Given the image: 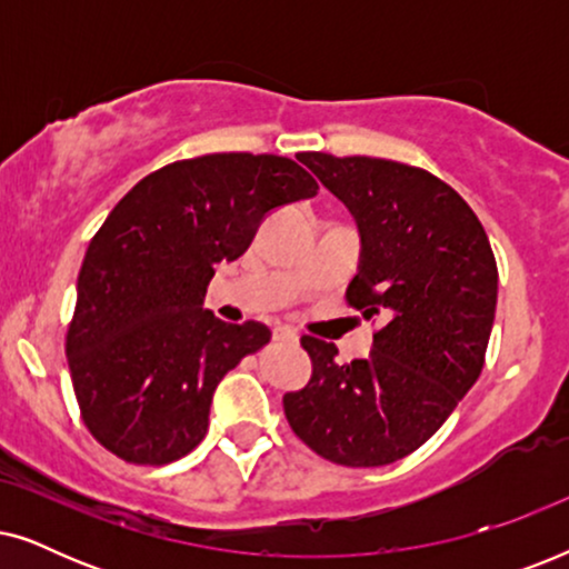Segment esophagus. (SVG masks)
Listing matches in <instances>:
<instances>
[{"instance_id":"34e87169","label":"esophagus","mask_w":569,"mask_h":569,"mask_svg":"<svg viewBox=\"0 0 569 569\" xmlns=\"http://www.w3.org/2000/svg\"><path fill=\"white\" fill-rule=\"evenodd\" d=\"M274 339L277 341H290V345H298V341H300L298 331L287 329V326H279V329H274Z\"/></svg>"}]
</instances>
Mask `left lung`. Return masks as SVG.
I'll use <instances>...</instances> for the list:
<instances>
[{
  "mask_svg": "<svg viewBox=\"0 0 569 569\" xmlns=\"http://www.w3.org/2000/svg\"><path fill=\"white\" fill-rule=\"evenodd\" d=\"M352 212L360 267L347 302L380 318L368 360L339 365L316 337L308 386L284 393V417L331 463L370 469L430 440L477 383L495 323L497 263L471 207L438 176L380 158L302 154Z\"/></svg>",
  "mask_w": 569,
  "mask_h": 569,
  "instance_id": "1",
  "label": "left lung"
}]
</instances>
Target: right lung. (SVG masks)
I'll return each mask as SVG.
<instances>
[{"instance_id":"add662e5","label":"right lung","mask_w":569,"mask_h":569,"mask_svg":"<svg viewBox=\"0 0 569 569\" xmlns=\"http://www.w3.org/2000/svg\"><path fill=\"white\" fill-rule=\"evenodd\" d=\"M290 158L214 152L144 176L92 236L77 277L67 360L82 422L137 466L178 461L204 440L224 372L261 349L259 321L201 308L222 261L246 253L271 209L310 199Z\"/></svg>"}]
</instances>
